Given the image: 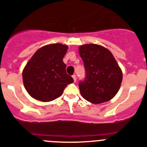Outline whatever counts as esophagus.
Instances as JSON below:
<instances>
[{"mask_svg":"<svg viewBox=\"0 0 147 147\" xmlns=\"http://www.w3.org/2000/svg\"><path fill=\"white\" fill-rule=\"evenodd\" d=\"M72 78H73V79H74V82H76V80H77L76 75H72Z\"/></svg>","mask_w":147,"mask_h":147,"instance_id":"1","label":"esophagus"}]
</instances>
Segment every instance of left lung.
I'll use <instances>...</instances> for the list:
<instances>
[{"instance_id":"1","label":"left lung","mask_w":147,"mask_h":147,"mask_svg":"<svg viewBox=\"0 0 147 147\" xmlns=\"http://www.w3.org/2000/svg\"><path fill=\"white\" fill-rule=\"evenodd\" d=\"M86 71L84 80L79 82L83 97L99 104L111 100L118 92L122 72L113 55L104 47L88 44L79 47Z\"/></svg>"}]
</instances>
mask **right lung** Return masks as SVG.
<instances>
[{
  "label": "right lung",
  "mask_w": 147,
  "mask_h": 147,
  "mask_svg": "<svg viewBox=\"0 0 147 147\" xmlns=\"http://www.w3.org/2000/svg\"><path fill=\"white\" fill-rule=\"evenodd\" d=\"M67 45L52 44L38 50L22 72V79L28 93L36 100L50 102L62 94L73 78L66 72L63 58Z\"/></svg>",
  "instance_id": "obj_1"
}]
</instances>
